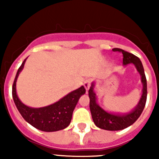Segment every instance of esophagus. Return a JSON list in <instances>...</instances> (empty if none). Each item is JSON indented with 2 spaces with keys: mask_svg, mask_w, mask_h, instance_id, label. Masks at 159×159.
Returning a JSON list of instances; mask_svg holds the SVG:
<instances>
[{
  "mask_svg": "<svg viewBox=\"0 0 159 159\" xmlns=\"http://www.w3.org/2000/svg\"><path fill=\"white\" fill-rule=\"evenodd\" d=\"M91 83H92V80H89V79H88V80H86L84 81V86L87 91H88V90L90 88V87H91Z\"/></svg>",
  "mask_w": 159,
  "mask_h": 159,
  "instance_id": "obj_1",
  "label": "esophagus"
}]
</instances>
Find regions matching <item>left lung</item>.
Wrapping results in <instances>:
<instances>
[{"mask_svg":"<svg viewBox=\"0 0 159 159\" xmlns=\"http://www.w3.org/2000/svg\"><path fill=\"white\" fill-rule=\"evenodd\" d=\"M114 52H120L123 53V64L127 66V64H134L136 70L141 76V82L143 84L142 95L139 101L135 107L130 111L127 113H113L105 111L97 103L96 94L94 92L95 82H92V86L88 91V95L90 99V111L92 113L93 122L96 127L107 130H120L130 127L141 116L143 109L145 107L147 96V79H146L144 68L139 58L135 57L132 53L127 52L123 49L113 48Z\"/></svg>","mask_w":159,"mask_h":159,"instance_id":"obj_1","label":"left lung"}]
</instances>
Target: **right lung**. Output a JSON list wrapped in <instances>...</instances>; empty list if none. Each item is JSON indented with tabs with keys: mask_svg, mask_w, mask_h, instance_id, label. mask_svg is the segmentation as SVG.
Here are the masks:
<instances>
[{
	"mask_svg": "<svg viewBox=\"0 0 159 159\" xmlns=\"http://www.w3.org/2000/svg\"><path fill=\"white\" fill-rule=\"evenodd\" d=\"M19 67L12 85V98L17 110L26 122L38 130L46 132L57 131L68 127L72 117L73 111L79 99L85 94L86 89L84 86L70 92L62 99L52 104L43 107H30L24 104L16 94V80L20 72L23 70L25 61Z\"/></svg>",
	"mask_w": 159,
	"mask_h": 159,
	"instance_id": "1",
	"label": "right lung"
}]
</instances>
